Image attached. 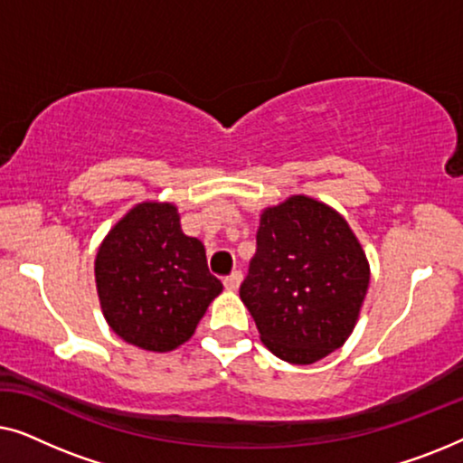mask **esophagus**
I'll return each mask as SVG.
<instances>
[{"instance_id":"esophagus-1","label":"esophagus","mask_w":463,"mask_h":463,"mask_svg":"<svg viewBox=\"0 0 463 463\" xmlns=\"http://www.w3.org/2000/svg\"><path fill=\"white\" fill-rule=\"evenodd\" d=\"M240 282H242V271H233V274H230V276H227L225 280H223L227 290H238Z\"/></svg>"}]
</instances>
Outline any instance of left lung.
<instances>
[{
  "instance_id": "8db88e82",
  "label": "left lung",
  "mask_w": 463,
  "mask_h": 463,
  "mask_svg": "<svg viewBox=\"0 0 463 463\" xmlns=\"http://www.w3.org/2000/svg\"><path fill=\"white\" fill-rule=\"evenodd\" d=\"M369 280V259L347 221L325 202L290 195L261 213L240 299L274 356L312 364L350 337Z\"/></svg>"
}]
</instances>
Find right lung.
<instances>
[{
	"mask_svg": "<svg viewBox=\"0 0 463 463\" xmlns=\"http://www.w3.org/2000/svg\"><path fill=\"white\" fill-rule=\"evenodd\" d=\"M94 280L111 331L157 354L192 339L223 290L208 271L204 244L183 233L176 206L156 200L132 206L111 227L94 259Z\"/></svg>",
	"mask_w": 463,
	"mask_h": 463,
	"instance_id": "1",
	"label": "right lung"
}]
</instances>
